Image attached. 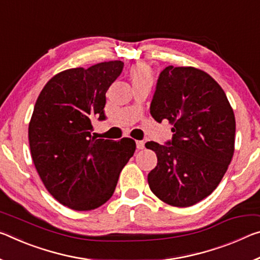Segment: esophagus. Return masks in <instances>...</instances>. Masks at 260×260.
Returning <instances> with one entry per match:
<instances>
[{"label": "esophagus", "mask_w": 260, "mask_h": 260, "mask_svg": "<svg viewBox=\"0 0 260 260\" xmlns=\"http://www.w3.org/2000/svg\"><path fill=\"white\" fill-rule=\"evenodd\" d=\"M137 148H138V149H143V148H145V142L137 141Z\"/></svg>", "instance_id": "obj_1"}]
</instances>
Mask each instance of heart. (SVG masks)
<instances>
[{
	"label": "heart",
	"mask_w": 260,
	"mask_h": 260,
	"mask_svg": "<svg viewBox=\"0 0 260 260\" xmlns=\"http://www.w3.org/2000/svg\"><path fill=\"white\" fill-rule=\"evenodd\" d=\"M128 76L133 86L152 84V82H154V74H152L151 68L145 63H135L131 66Z\"/></svg>",
	"instance_id": "obj_1"
}]
</instances>
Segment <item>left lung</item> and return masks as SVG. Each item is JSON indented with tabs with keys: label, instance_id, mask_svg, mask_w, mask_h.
<instances>
[{
	"label": "left lung",
	"instance_id": "1",
	"mask_svg": "<svg viewBox=\"0 0 260 260\" xmlns=\"http://www.w3.org/2000/svg\"><path fill=\"white\" fill-rule=\"evenodd\" d=\"M157 122L171 123L167 145L147 142L157 166L148 174L151 192L168 205L189 207L217 187L235 151V114L220 84L194 67L168 66L150 105Z\"/></svg>",
	"mask_w": 260,
	"mask_h": 260
}]
</instances>
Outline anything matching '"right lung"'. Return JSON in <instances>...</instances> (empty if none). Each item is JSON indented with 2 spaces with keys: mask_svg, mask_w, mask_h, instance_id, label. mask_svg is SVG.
<instances>
[{
  "mask_svg": "<svg viewBox=\"0 0 260 260\" xmlns=\"http://www.w3.org/2000/svg\"><path fill=\"white\" fill-rule=\"evenodd\" d=\"M123 68L119 60L72 68L49 80L28 123L36 170L47 191L74 211H92L112 197L133 156L134 140L92 137L91 120L105 119V93Z\"/></svg>",
  "mask_w": 260,
  "mask_h": 260,
  "instance_id": "add662e5",
  "label": "right lung"
}]
</instances>
